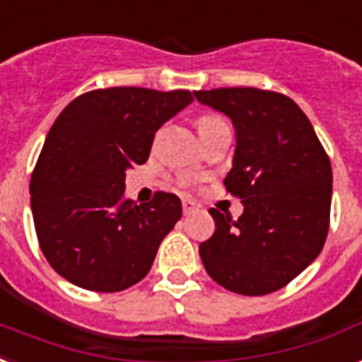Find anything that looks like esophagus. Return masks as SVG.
Returning <instances> with one entry per match:
<instances>
[{"instance_id": "1", "label": "esophagus", "mask_w": 362, "mask_h": 362, "mask_svg": "<svg viewBox=\"0 0 362 362\" xmlns=\"http://www.w3.org/2000/svg\"><path fill=\"white\" fill-rule=\"evenodd\" d=\"M181 206H183L185 215H190V213L196 209V204H194V202H190V200H183V204H181Z\"/></svg>"}]
</instances>
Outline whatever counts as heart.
<instances>
[{
	"label": "heart",
	"mask_w": 362,
	"mask_h": 362,
	"mask_svg": "<svg viewBox=\"0 0 362 362\" xmlns=\"http://www.w3.org/2000/svg\"><path fill=\"white\" fill-rule=\"evenodd\" d=\"M213 120H219V119H217V117H200V119H198V122H196V126H198V128H202V126L207 124V122H213Z\"/></svg>",
	"instance_id": "obj_1"
}]
</instances>
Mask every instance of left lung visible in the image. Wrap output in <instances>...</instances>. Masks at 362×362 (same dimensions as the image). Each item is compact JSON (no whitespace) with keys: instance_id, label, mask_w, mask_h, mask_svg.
I'll list each match as a JSON object with an SVG mask.
<instances>
[{"instance_id":"8db88e82","label":"left lung","mask_w":362,"mask_h":362,"mask_svg":"<svg viewBox=\"0 0 362 362\" xmlns=\"http://www.w3.org/2000/svg\"><path fill=\"white\" fill-rule=\"evenodd\" d=\"M194 96L234 124L236 151L225 187L243 204L236 221L209 209L215 232L200 243L204 268L238 295L274 293L323 249L332 198L329 156L304 111L285 94L240 86Z\"/></svg>"}]
</instances>
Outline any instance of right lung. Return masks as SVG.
I'll return each mask as SVG.
<instances>
[{
	"label": "right lung",
	"instance_id": "right-lung-1",
	"mask_svg": "<svg viewBox=\"0 0 362 362\" xmlns=\"http://www.w3.org/2000/svg\"><path fill=\"white\" fill-rule=\"evenodd\" d=\"M194 98L115 86L81 94L50 126L30 181L33 225L45 259L62 277L117 293L147 276L181 200L124 196L126 170L145 164L156 130Z\"/></svg>",
	"mask_w": 362,
	"mask_h": 362
}]
</instances>
